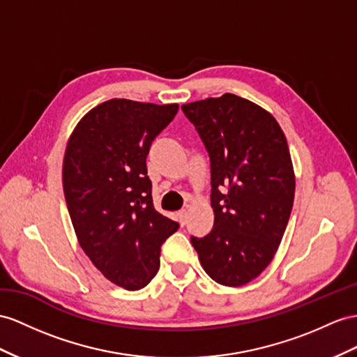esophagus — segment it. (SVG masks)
<instances>
[{"label": "esophagus", "mask_w": 357, "mask_h": 357, "mask_svg": "<svg viewBox=\"0 0 357 357\" xmlns=\"http://www.w3.org/2000/svg\"><path fill=\"white\" fill-rule=\"evenodd\" d=\"M178 218H179V223L184 226L187 222V209H181V211L178 213Z\"/></svg>", "instance_id": "obj_1"}]
</instances>
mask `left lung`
I'll use <instances>...</instances> for the list:
<instances>
[{"label": "left lung", "mask_w": 357, "mask_h": 357, "mask_svg": "<svg viewBox=\"0 0 357 357\" xmlns=\"http://www.w3.org/2000/svg\"><path fill=\"white\" fill-rule=\"evenodd\" d=\"M211 164L214 227L191 235L213 280L241 287L258 278L282 241L296 179L285 134L270 113L226 93L182 105Z\"/></svg>", "instance_id": "obj_1"}]
</instances>
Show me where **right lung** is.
<instances>
[{"instance_id":"1","label":"right lung","mask_w":357,"mask_h":357,"mask_svg":"<svg viewBox=\"0 0 357 357\" xmlns=\"http://www.w3.org/2000/svg\"><path fill=\"white\" fill-rule=\"evenodd\" d=\"M178 104L109 99L81 119L63 160V190L81 249L116 285L140 289L160 268L178 222L153 208L146 169L152 142Z\"/></svg>"}]
</instances>
